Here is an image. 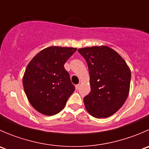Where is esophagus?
<instances>
[{
	"label": "esophagus",
	"instance_id": "1",
	"mask_svg": "<svg viewBox=\"0 0 149 149\" xmlns=\"http://www.w3.org/2000/svg\"><path fill=\"white\" fill-rule=\"evenodd\" d=\"M79 87H80V84H77V85H76V89L78 90L79 88Z\"/></svg>",
	"mask_w": 149,
	"mask_h": 149
}]
</instances>
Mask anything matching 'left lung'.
Listing matches in <instances>:
<instances>
[{"instance_id":"left-lung-1","label":"left lung","mask_w":149,"mask_h":149,"mask_svg":"<svg viewBox=\"0 0 149 149\" xmlns=\"http://www.w3.org/2000/svg\"><path fill=\"white\" fill-rule=\"evenodd\" d=\"M88 65L91 91L84 97L86 110L97 118H108L123 105L131 73L123 58L107 46L78 49Z\"/></svg>"}]
</instances>
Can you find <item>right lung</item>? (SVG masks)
Here are the masks:
<instances>
[{
    "label": "right lung",
    "instance_id": "right-lung-1",
    "mask_svg": "<svg viewBox=\"0 0 149 149\" xmlns=\"http://www.w3.org/2000/svg\"><path fill=\"white\" fill-rule=\"evenodd\" d=\"M76 49L49 47L40 51L28 64L23 77L24 88L30 104L40 113L58 114L75 91L64 64Z\"/></svg>",
    "mask_w": 149,
    "mask_h": 149
}]
</instances>
